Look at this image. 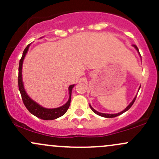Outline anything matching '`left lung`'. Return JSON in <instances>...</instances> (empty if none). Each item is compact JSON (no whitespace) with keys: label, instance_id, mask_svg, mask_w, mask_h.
Here are the masks:
<instances>
[{"label":"left lung","instance_id":"left-lung-1","mask_svg":"<svg viewBox=\"0 0 159 159\" xmlns=\"http://www.w3.org/2000/svg\"><path fill=\"white\" fill-rule=\"evenodd\" d=\"M133 46H134V48H136V50L138 51V53H139V54H140L139 50H138V47H137L136 45H133ZM140 57H141V56H140ZM140 88H139V89H140ZM136 97H137V96H135V97L134 98V99L132 100V102H131L130 104H129V105H128V106H127L126 107H125V110H123V111H121V112L118 113V114H104V113H100V112H98L97 111H96V110H95L94 108H93L92 106H91L90 105V107L91 110H92L93 111V112L95 113V114H97V115H98V116H103V117H106V118H112V117H115V116H119V115L122 114H123L124 112H125V111H127L128 110H129V109L130 108V107L132 106V105H133V104H134V101H135V99H136Z\"/></svg>","mask_w":159,"mask_h":159}]
</instances>
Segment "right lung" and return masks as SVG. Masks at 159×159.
I'll return each instance as SVG.
<instances>
[{
    "label": "right lung",
    "instance_id": "right-lung-1",
    "mask_svg": "<svg viewBox=\"0 0 159 159\" xmlns=\"http://www.w3.org/2000/svg\"><path fill=\"white\" fill-rule=\"evenodd\" d=\"M29 46L30 44L27 45V46L25 48L23 52L22 57H21V60L19 61V89L21 93V98L24 104H25V107L27 109L30 111V113L36 117L39 118V119L44 120H55L57 118L60 117V116H63L65 114L68 110L69 105H70L71 102V96H72V88L74 87L75 84L70 85L69 87V98L68 102L63 105V106L57 107V108H45V107H42L39 104L36 103L34 100L31 99L29 97L28 95L27 94L26 91H25V88H24V84L22 81V64L23 61L25 59V57L26 55L27 51H28Z\"/></svg>",
    "mask_w": 159,
    "mask_h": 159
}]
</instances>
